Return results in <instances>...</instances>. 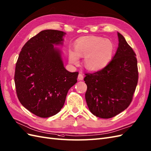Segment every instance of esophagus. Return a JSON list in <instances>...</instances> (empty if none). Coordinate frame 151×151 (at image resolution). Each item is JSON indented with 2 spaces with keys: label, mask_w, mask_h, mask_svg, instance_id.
<instances>
[{
  "label": "esophagus",
  "mask_w": 151,
  "mask_h": 151,
  "mask_svg": "<svg viewBox=\"0 0 151 151\" xmlns=\"http://www.w3.org/2000/svg\"><path fill=\"white\" fill-rule=\"evenodd\" d=\"M78 79L79 80H83V74L82 73H79V75H78Z\"/></svg>",
  "instance_id": "obj_1"
}]
</instances>
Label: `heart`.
Here are the masks:
<instances>
[{"label": "heart", "instance_id": "obj_1", "mask_svg": "<svg viewBox=\"0 0 151 151\" xmlns=\"http://www.w3.org/2000/svg\"><path fill=\"white\" fill-rule=\"evenodd\" d=\"M114 52L113 42L99 36H87L80 39L75 45V52L69 51V60L79 64V57H84L83 65L87 70H101L109 64Z\"/></svg>", "mask_w": 151, "mask_h": 151}]
</instances>
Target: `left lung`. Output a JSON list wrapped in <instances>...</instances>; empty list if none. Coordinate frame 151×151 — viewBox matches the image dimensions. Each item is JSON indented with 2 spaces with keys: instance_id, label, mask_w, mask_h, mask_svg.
I'll return each mask as SVG.
<instances>
[{
  "instance_id": "8db88e82",
  "label": "left lung",
  "mask_w": 151,
  "mask_h": 151,
  "mask_svg": "<svg viewBox=\"0 0 151 151\" xmlns=\"http://www.w3.org/2000/svg\"><path fill=\"white\" fill-rule=\"evenodd\" d=\"M119 45L105 68L84 78L86 99L91 112L109 119L129 106L137 86L138 72L136 54L122 34L117 32Z\"/></svg>"
}]
</instances>
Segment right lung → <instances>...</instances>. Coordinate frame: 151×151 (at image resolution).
<instances>
[{
  "mask_svg": "<svg viewBox=\"0 0 151 151\" xmlns=\"http://www.w3.org/2000/svg\"><path fill=\"white\" fill-rule=\"evenodd\" d=\"M65 33L45 30L26 42L19 54L14 73L18 98L22 105L38 117L59 113L69 88L77 82L78 72L65 69L62 51Z\"/></svg>",
  "mask_w": 151,
  "mask_h": 151,
  "instance_id": "1",
  "label": "right lung"
}]
</instances>
